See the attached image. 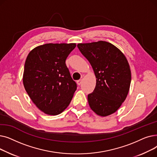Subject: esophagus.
Listing matches in <instances>:
<instances>
[{
    "instance_id": "34e87169",
    "label": "esophagus",
    "mask_w": 157,
    "mask_h": 157,
    "mask_svg": "<svg viewBox=\"0 0 157 157\" xmlns=\"http://www.w3.org/2000/svg\"><path fill=\"white\" fill-rule=\"evenodd\" d=\"M81 83H82V80H81V79H79V80H78V81H77V84H78V85H80Z\"/></svg>"
}]
</instances>
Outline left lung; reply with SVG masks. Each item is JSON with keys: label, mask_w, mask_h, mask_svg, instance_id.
<instances>
[{"label": "left lung", "mask_w": 157, "mask_h": 157, "mask_svg": "<svg viewBox=\"0 0 157 157\" xmlns=\"http://www.w3.org/2000/svg\"><path fill=\"white\" fill-rule=\"evenodd\" d=\"M81 53L91 64L96 78L94 92L88 95L90 108L100 117L116 112L128 95L131 71L126 56L106 41L78 44Z\"/></svg>", "instance_id": "1"}]
</instances>
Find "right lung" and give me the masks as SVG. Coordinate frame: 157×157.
Instances as JSON below:
<instances>
[{
  "mask_svg": "<svg viewBox=\"0 0 157 157\" xmlns=\"http://www.w3.org/2000/svg\"><path fill=\"white\" fill-rule=\"evenodd\" d=\"M76 43H48L29 52L24 66L23 83L32 101L48 115L62 113L77 88L65 60Z\"/></svg>",
  "mask_w": 157,
  "mask_h": 157,
  "instance_id": "obj_1",
  "label": "right lung"
}]
</instances>
